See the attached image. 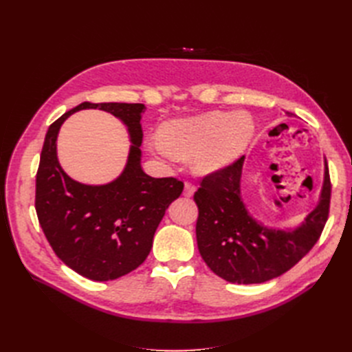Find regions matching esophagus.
Instances as JSON below:
<instances>
[{
	"instance_id": "obj_1",
	"label": "esophagus",
	"mask_w": 352,
	"mask_h": 352,
	"mask_svg": "<svg viewBox=\"0 0 352 352\" xmlns=\"http://www.w3.org/2000/svg\"><path fill=\"white\" fill-rule=\"evenodd\" d=\"M197 186L192 182H185V189H184V195L185 197H192L195 192Z\"/></svg>"
}]
</instances>
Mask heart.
Listing matches in <instances>:
<instances>
[{"label": "heart", "mask_w": 352, "mask_h": 352, "mask_svg": "<svg viewBox=\"0 0 352 352\" xmlns=\"http://www.w3.org/2000/svg\"><path fill=\"white\" fill-rule=\"evenodd\" d=\"M252 135L254 122L248 113L211 111L164 123L162 135L148 136L145 145L166 162H176L179 155H194L197 172L211 173L236 160Z\"/></svg>", "instance_id": "obj_1"}]
</instances>
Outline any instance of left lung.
I'll return each instance as SVG.
<instances>
[{
  "mask_svg": "<svg viewBox=\"0 0 352 352\" xmlns=\"http://www.w3.org/2000/svg\"><path fill=\"white\" fill-rule=\"evenodd\" d=\"M245 155L206 175L194 194L198 206L197 242L202 260L221 279L232 283H263L286 273L310 252L329 217L330 184L326 163L318 206L292 232L258 225L241 199Z\"/></svg>",
  "mask_w": 352,
  "mask_h": 352,
  "instance_id": "8db88e82",
  "label": "left lung"
}]
</instances>
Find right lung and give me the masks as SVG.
Instances as JSON below:
<instances>
[{
    "mask_svg": "<svg viewBox=\"0 0 352 352\" xmlns=\"http://www.w3.org/2000/svg\"><path fill=\"white\" fill-rule=\"evenodd\" d=\"M100 108L128 126L134 145L122 176L91 187L70 179L58 164L55 141L60 123L74 111ZM144 104L89 102L63 114L50 126L36 172L35 208L39 225L57 257L91 280H114L145 261L167 207L184 182L151 177L141 167Z\"/></svg>",
    "mask_w": 352,
    "mask_h": 352,
    "instance_id": "obj_1",
    "label": "right lung"
}]
</instances>
